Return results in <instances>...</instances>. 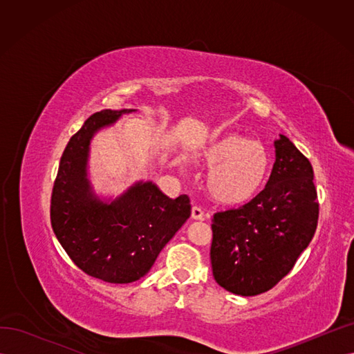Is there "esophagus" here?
<instances>
[{
    "instance_id": "34e87169",
    "label": "esophagus",
    "mask_w": 354,
    "mask_h": 354,
    "mask_svg": "<svg viewBox=\"0 0 354 354\" xmlns=\"http://www.w3.org/2000/svg\"><path fill=\"white\" fill-rule=\"evenodd\" d=\"M192 218L194 220H205V212L201 207H194L192 208Z\"/></svg>"
}]
</instances>
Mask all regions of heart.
Returning a JSON list of instances; mask_svg holds the SVG:
<instances>
[{
	"mask_svg": "<svg viewBox=\"0 0 354 354\" xmlns=\"http://www.w3.org/2000/svg\"><path fill=\"white\" fill-rule=\"evenodd\" d=\"M199 158L211 171L207 189L212 199L239 205L252 199L264 186L270 169L267 147L241 134H224L202 149Z\"/></svg>",
	"mask_w": 354,
	"mask_h": 354,
	"instance_id": "obj_1",
	"label": "heart"
}]
</instances>
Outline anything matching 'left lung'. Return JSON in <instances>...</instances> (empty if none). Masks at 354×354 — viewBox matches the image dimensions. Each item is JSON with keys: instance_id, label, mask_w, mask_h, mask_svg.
Instances as JSON below:
<instances>
[{"instance_id": "8db88e82", "label": "left lung", "mask_w": 354, "mask_h": 354, "mask_svg": "<svg viewBox=\"0 0 354 354\" xmlns=\"http://www.w3.org/2000/svg\"><path fill=\"white\" fill-rule=\"evenodd\" d=\"M266 187L239 208L212 217L211 266L216 282L251 297L269 291L292 270L317 227L313 167L286 136Z\"/></svg>"}]
</instances>
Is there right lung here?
<instances>
[{
    "label": "right lung",
    "instance_id": "obj_1",
    "mask_svg": "<svg viewBox=\"0 0 354 354\" xmlns=\"http://www.w3.org/2000/svg\"><path fill=\"white\" fill-rule=\"evenodd\" d=\"M134 109L91 115L63 152L51 194V227L77 267L95 279L130 283L151 270L160 250L190 217V199H171L152 181H138L115 201L93 194L90 142L100 128Z\"/></svg>",
    "mask_w": 354,
    "mask_h": 354
}]
</instances>
